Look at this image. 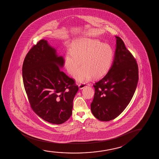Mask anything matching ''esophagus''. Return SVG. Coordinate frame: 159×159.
I'll list each match as a JSON object with an SVG mask.
<instances>
[{"label":"esophagus","mask_w":159,"mask_h":159,"mask_svg":"<svg viewBox=\"0 0 159 159\" xmlns=\"http://www.w3.org/2000/svg\"><path fill=\"white\" fill-rule=\"evenodd\" d=\"M86 85H87V84H86V83H82V84H79L78 86L80 89H83V88H84Z\"/></svg>","instance_id":"obj_1"}]
</instances>
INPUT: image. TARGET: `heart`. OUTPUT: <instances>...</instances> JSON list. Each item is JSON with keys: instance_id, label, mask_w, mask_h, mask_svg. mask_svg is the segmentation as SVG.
Masks as SVG:
<instances>
[{"instance_id": "b5f03b06", "label": "heart", "mask_w": 159, "mask_h": 159, "mask_svg": "<svg viewBox=\"0 0 159 159\" xmlns=\"http://www.w3.org/2000/svg\"><path fill=\"white\" fill-rule=\"evenodd\" d=\"M114 52L111 46L97 39H82L72 44L70 50L65 57L64 65L67 72L73 75L81 65L83 67L74 78L78 82L89 80L93 76H104L111 68Z\"/></svg>"}]
</instances>
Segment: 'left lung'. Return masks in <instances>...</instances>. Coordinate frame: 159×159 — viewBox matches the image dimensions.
Instances as JSON below:
<instances>
[{"instance_id": "obj_1", "label": "left lung", "mask_w": 159, "mask_h": 159, "mask_svg": "<svg viewBox=\"0 0 159 159\" xmlns=\"http://www.w3.org/2000/svg\"><path fill=\"white\" fill-rule=\"evenodd\" d=\"M116 37V48L107 75L93 85L95 93L91 104L98 120L109 121L120 115L130 102L139 81V68L124 42Z\"/></svg>"}]
</instances>
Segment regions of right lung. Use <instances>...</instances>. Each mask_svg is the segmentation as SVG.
<instances>
[{
	"mask_svg": "<svg viewBox=\"0 0 159 159\" xmlns=\"http://www.w3.org/2000/svg\"><path fill=\"white\" fill-rule=\"evenodd\" d=\"M63 57L41 39L27 53L22 66L24 89L31 109L42 119L62 124L72 114L78 91L75 81L61 71Z\"/></svg>",
	"mask_w": 159,
	"mask_h": 159,
	"instance_id": "obj_1",
	"label": "right lung"
}]
</instances>
